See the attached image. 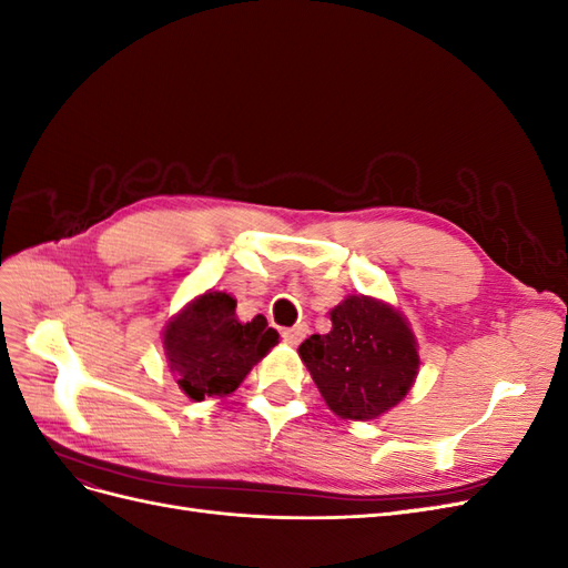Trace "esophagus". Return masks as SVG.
<instances>
[{
	"instance_id": "obj_1",
	"label": "esophagus",
	"mask_w": 568,
	"mask_h": 568,
	"mask_svg": "<svg viewBox=\"0 0 568 568\" xmlns=\"http://www.w3.org/2000/svg\"><path fill=\"white\" fill-rule=\"evenodd\" d=\"M305 336H307V324H296V326H291V329H284V332H282V338H284L286 343H291V346H298V343H301Z\"/></svg>"
}]
</instances>
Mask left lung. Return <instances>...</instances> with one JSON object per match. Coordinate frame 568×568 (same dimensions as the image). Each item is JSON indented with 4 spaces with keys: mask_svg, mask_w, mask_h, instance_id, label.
I'll list each match as a JSON object with an SVG mask.
<instances>
[{
    "mask_svg": "<svg viewBox=\"0 0 568 568\" xmlns=\"http://www.w3.org/2000/svg\"><path fill=\"white\" fill-rule=\"evenodd\" d=\"M332 324L329 334H313L301 343V359L338 417L376 419L415 384V336L398 311L367 296L336 305Z\"/></svg>",
    "mask_w": 568,
    "mask_h": 568,
    "instance_id": "obj_1",
    "label": "left lung"
}]
</instances>
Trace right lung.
<instances>
[{
    "label": "right lung",
    "mask_w": 568,
    "mask_h": 568,
    "mask_svg": "<svg viewBox=\"0 0 568 568\" xmlns=\"http://www.w3.org/2000/svg\"><path fill=\"white\" fill-rule=\"evenodd\" d=\"M234 311L236 301L230 294L209 291L165 326L170 369L192 400L222 398L236 390L251 367L280 343V334L263 315L239 322Z\"/></svg>",
    "instance_id": "right-lung-1"
}]
</instances>
